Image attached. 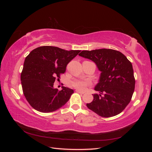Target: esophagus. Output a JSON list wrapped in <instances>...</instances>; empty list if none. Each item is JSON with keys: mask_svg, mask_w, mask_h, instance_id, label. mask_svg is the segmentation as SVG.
I'll list each match as a JSON object with an SVG mask.
<instances>
[{"mask_svg": "<svg viewBox=\"0 0 152 152\" xmlns=\"http://www.w3.org/2000/svg\"><path fill=\"white\" fill-rule=\"evenodd\" d=\"M75 91L77 92V93H79L82 94L84 93V92H83V91H80V90H78V89H76V90H75Z\"/></svg>", "mask_w": 152, "mask_h": 152, "instance_id": "1", "label": "esophagus"}]
</instances>
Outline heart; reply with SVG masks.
<instances>
[{"mask_svg":"<svg viewBox=\"0 0 152 152\" xmlns=\"http://www.w3.org/2000/svg\"><path fill=\"white\" fill-rule=\"evenodd\" d=\"M89 85H90V82L89 80H75L72 82V86L75 87V88L80 90H84Z\"/></svg>","mask_w":152,"mask_h":152,"instance_id":"b5f03b06","label":"heart"}]
</instances>
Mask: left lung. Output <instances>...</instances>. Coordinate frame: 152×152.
<instances>
[{"mask_svg":"<svg viewBox=\"0 0 152 152\" xmlns=\"http://www.w3.org/2000/svg\"><path fill=\"white\" fill-rule=\"evenodd\" d=\"M80 56L93 61L101 72L93 94L94 99L87 108L102 117H111L121 113L131 102L135 87L132 65L125 55L110 49L82 50Z\"/></svg>","mask_w":152,"mask_h":152,"instance_id":"1","label":"left lung"}]
</instances>
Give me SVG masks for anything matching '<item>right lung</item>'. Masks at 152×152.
Listing matches in <instances>:
<instances>
[{"instance_id":"1","label":"right lung","mask_w":152,"mask_h":152,"mask_svg":"<svg viewBox=\"0 0 152 152\" xmlns=\"http://www.w3.org/2000/svg\"><path fill=\"white\" fill-rule=\"evenodd\" d=\"M80 52L54 46H41L30 53L25 59L21 74L23 92L27 102L42 113L56 111L65 105L73 90L62 86L54 88L56 78L65 73L68 63Z\"/></svg>"}]
</instances>
